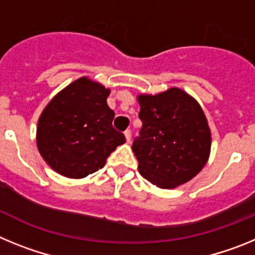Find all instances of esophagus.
I'll use <instances>...</instances> for the list:
<instances>
[{
  "label": "esophagus",
  "instance_id": "1",
  "mask_svg": "<svg viewBox=\"0 0 255 255\" xmlns=\"http://www.w3.org/2000/svg\"><path fill=\"white\" fill-rule=\"evenodd\" d=\"M124 134H125L126 141H128V143H129V141H130V139H131V130H130V129L125 130V132H124Z\"/></svg>",
  "mask_w": 255,
  "mask_h": 255
}]
</instances>
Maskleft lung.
<instances>
[{"label":"left lung","instance_id":"obj_1","mask_svg":"<svg viewBox=\"0 0 255 255\" xmlns=\"http://www.w3.org/2000/svg\"><path fill=\"white\" fill-rule=\"evenodd\" d=\"M138 101L143 126L131 148L140 175L162 189L188 182L203 168L211 150V131L200 106L179 88L139 96Z\"/></svg>","mask_w":255,"mask_h":255}]
</instances>
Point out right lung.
<instances>
[{"instance_id": "add662e5", "label": "right lung", "mask_w": 255, "mask_h": 255, "mask_svg": "<svg viewBox=\"0 0 255 255\" xmlns=\"http://www.w3.org/2000/svg\"><path fill=\"white\" fill-rule=\"evenodd\" d=\"M110 89L80 78L48 103L38 120L37 145L56 172L82 179L102 168L123 132L112 126L115 112L107 105Z\"/></svg>"}]
</instances>
